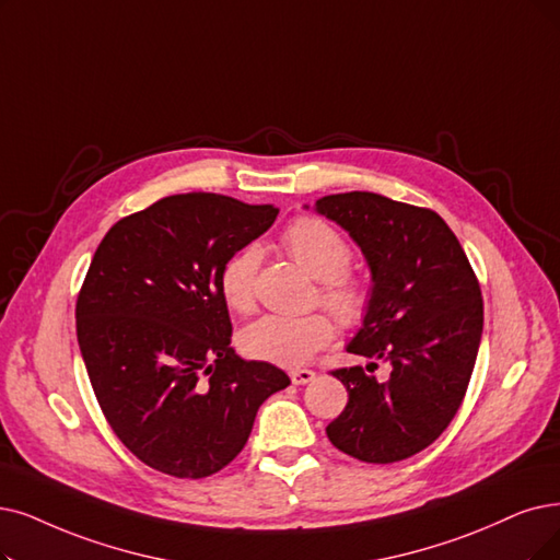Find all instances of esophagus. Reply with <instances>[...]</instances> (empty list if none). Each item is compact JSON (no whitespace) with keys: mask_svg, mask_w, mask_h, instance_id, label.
<instances>
[{"mask_svg":"<svg viewBox=\"0 0 560 560\" xmlns=\"http://www.w3.org/2000/svg\"><path fill=\"white\" fill-rule=\"evenodd\" d=\"M289 376H292V382H294L296 386H305V384H310V382H315L317 372H312V370H294Z\"/></svg>","mask_w":560,"mask_h":560,"instance_id":"obj_1","label":"esophagus"}]
</instances>
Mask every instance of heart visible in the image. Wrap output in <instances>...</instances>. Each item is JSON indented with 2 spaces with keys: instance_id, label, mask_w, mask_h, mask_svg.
Returning a JSON list of instances; mask_svg holds the SVG:
<instances>
[{
  "instance_id": "obj_1",
  "label": "heart",
  "mask_w": 560,
  "mask_h": 560,
  "mask_svg": "<svg viewBox=\"0 0 560 560\" xmlns=\"http://www.w3.org/2000/svg\"><path fill=\"white\" fill-rule=\"evenodd\" d=\"M289 250L310 276L322 280V299L345 324H358L368 312V292L347 276L351 264V245L319 218H299L282 234ZM261 250L255 243L243 245L218 273V292L234 312H250L257 299V273ZM335 338L332 319L324 312L303 317L264 315L241 330L238 345L255 361L280 368H299Z\"/></svg>"
}]
</instances>
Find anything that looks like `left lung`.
Segmentation results:
<instances>
[{
  "label": "left lung",
  "mask_w": 560,
  "mask_h": 560,
  "mask_svg": "<svg viewBox=\"0 0 560 560\" xmlns=\"http://www.w3.org/2000/svg\"><path fill=\"white\" fill-rule=\"evenodd\" d=\"M315 211L349 232L370 266L368 312L347 351L390 363L386 382L358 365L332 372L349 401L326 434L368 464L407 459L441 436L464 399L482 338L478 278L430 209L353 190L317 199Z\"/></svg>",
  "instance_id": "1"
}]
</instances>
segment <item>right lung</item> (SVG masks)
Wrapping results in <instances>:
<instances>
[{
	"mask_svg": "<svg viewBox=\"0 0 560 560\" xmlns=\"http://www.w3.org/2000/svg\"><path fill=\"white\" fill-rule=\"evenodd\" d=\"M278 218L215 192L163 197L105 234L75 305L78 345L119 441L174 478L225 468L289 376L232 349L218 273Z\"/></svg>",
	"mask_w": 560,
	"mask_h": 560,
	"instance_id": "1",
	"label": "right lung"
}]
</instances>
